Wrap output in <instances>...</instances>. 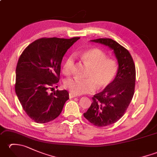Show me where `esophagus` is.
I'll return each mask as SVG.
<instances>
[{
	"label": "esophagus",
	"instance_id": "obj_1",
	"mask_svg": "<svg viewBox=\"0 0 157 157\" xmlns=\"http://www.w3.org/2000/svg\"><path fill=\"white\" fill-rule=\"evenodd\" d=\"M69 98H74V97H76L75 95L71 94V93H69Z\"/></svg>",
	"mask_w": 157,
	"mask_h": 157
}]
</instances>
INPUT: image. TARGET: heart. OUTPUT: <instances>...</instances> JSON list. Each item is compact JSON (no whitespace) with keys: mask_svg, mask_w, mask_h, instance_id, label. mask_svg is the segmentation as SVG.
I'll list each match as a JSON object with an SVG mask.
<instances>
[{"mask_svg":"<svg viewBox=\"0 0 157 157\" xmlns=\"http://www.w3.org/2000/svg\"><path fill=\"white\" fill-rule=\"evenodd\" d=\"M81 57L89 67L86 78L80 79L69 78L64 82V87L71 94L80 95L92 93L98 90L105 88L114 80L118 71V64L115 60L107 58L102 50L94 48L82 52ZM74 56H69L63 65V73L66 75L71 74L74 66Z\"/></svg>","mask_w":157,"mask_h":157,"instance_id":"b5f03b06","label":"heart"}]
</instances>
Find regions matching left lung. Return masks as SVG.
<instances>
[{"label": "left lung", "mask_w": 157, "mask_h": 157, "mask_svg": "<svg viewBox=\"0 0 157 157\" xmlns=\"http://www.w3.org/2000/svg\"><path fill=\"white\" fill-rule=\"evenodd\" d=\"M92 42L107 46L114 51L119 63L114 80L102 92L92 97V103L84 117L97 127L115 123L125 114L134 94L136 67L129 52L111 38H98Z\"/></svg>", "instance_id": "1"}]
</instances>
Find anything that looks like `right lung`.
Listing matches in <instances>:
<instances>
[{
  "instance_id": "1",
  "label": "right lung",
  "mask_w": 157,
  "mask_h": 157,
  "mask_svg": "<svg viewBox=\"0 0 157 157\" xmlns=\"http://www.w3.org/2000/svg\"><path fill=\"white\" fill-rule=\"evenodd\" d=\"M79 37L42 38L23 51L16 67L15 90L22 107L33 121L44 123L61 114L69 93L57 88L61 64L67 50Z\"/></svg>"
}]
</instances>
